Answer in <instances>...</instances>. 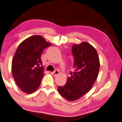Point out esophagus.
Masks as SVG:
<instances>
[{
  "instance_id": "obj_1",
  "label": "esophagus",
  "mask_w": 122,
  "mask_h": 122,
  "mask_svg": "<svg viewBox=\"0 0 122 122\" xmlns=\"http://www.w3.org/2000/svg\"><path fill=\"white\" fill-rule=\"evenodd\" d=\"M51 74H52V75H53L54 76H56L59 74V71H58V70H55V71H53V72H51Z\"/></svg>"
}]
</instances>
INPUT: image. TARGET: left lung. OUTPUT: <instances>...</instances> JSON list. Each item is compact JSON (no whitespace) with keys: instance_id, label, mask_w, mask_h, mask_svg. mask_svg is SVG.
<instances>
[{"instance_id":"left-lung-1","label":"left lung","mask_w":122,"mask_h":122,"mask_svg":"<svg viewBox=\"0 0 122 122\" xmlns=\"http://www.w3.org/2000/svg\"><path fill=\"white\" fill-rule=\"evenodd\" d=\"M74 57L73 69L64 86H58V92L69 101L79 99L93 87L99 70V57L96 50L90 44L83 42L74 44L71 49Z\"/></svg>"}]
</instances>
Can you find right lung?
Masks as SVG:
<instances>
[{
    "instance_id": "obj_1",
    "label": "right lung",
    "mask_w": 122,
    "mask_h": 122,
    "mask_svg": "<svg viewBox=\"0 0 122 122\" xmlns=\"http://www.w3.org/2000/svg\"><path fill=\"white\" fill-rule=\"evenodd\" d=\"M51 45L41 36L35 35L17 47L12 62V72L23 92L30 94L39 88L44 75L41 56L43 50Z\"/></svg>"
}]
</instances>
